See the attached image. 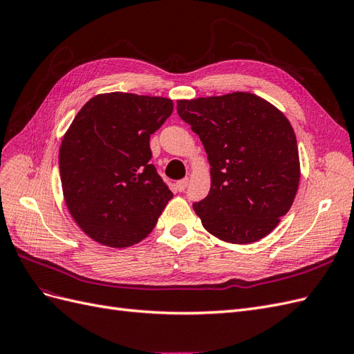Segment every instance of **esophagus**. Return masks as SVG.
<instances>
[{"label":"esophagus","instance_id":"esophagus-1","mask_svg":"<svg viewBox=\"0 0 354 354\" xmlns=\"http://www.w3.org/2000/svg\"><path fill=\"white\" fill-rule=\"evenodd\" d=\"M187 183H189V178H187V177L178 180L177 183H176V186H177V189H178V192H183V190L187 187Z\"/></svg>","mask_w":354,"mask_h":354}]
</instances>
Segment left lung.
Listing matches in <instances>:
<instances>
[{"instance_id": "8db88e82", "label": "left lung", "mask_w": 354, "mask_h": 354, "mask_svg": "<svg viewBox=\"0 0 354 354\" xmlns=\"http://www.w3.org/2000/svg\"><path fill=\"white\" fill-rule=\"evenodd\" d=\"M211 165V189L194 203L202 226L230 243L267 236L291 208L299 183L297 138L286 116L259 95L236 91L177 100Z\"/></svg>"}]
</instances>
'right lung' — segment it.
Wrapping results in <instances>:
<instances>
[{
    "instance_id": "1",
    "label": "right lung",
    "mask_w": 354,
    "mask_h": 354,
    "mask_svg": "<svg viewBox=\"0 0 354 354\" xmlns=\"http://www.w3.org/2000/svg\"><path fill=\"white\" fill-rule=\"evenodd\" d=\"M173 100L131 93L94 95L73 118L59 151L72 218L111 248L143 241L173 192L151 164V136L173 113Z\"/></svg>"
}]
</instances>
